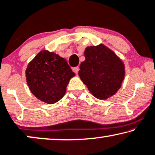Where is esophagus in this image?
Returning <instances> with one entry per match:
<instances>
[{"label":"esophagus","mask_w":155,"mask_h":155,"mask_svg":"<svg viewBox=\"0 0 155 155\" xmlns=\"http://www.w3.org/2000/svg\"><path fill=\"white\" fill-rule=\"evenodd\" d=\"M79 67H76L73 68V71H74V72H75L76 74H78V72H79Z\"/></svg>","instance_id":"34e87169"}]
</instances>
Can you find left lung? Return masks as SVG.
Returning <instances> with one entry per match:
<instances>
[{
	"instance_id": "8db88e82",
	"label": "left lung",
	"mask_w": 155,
	"mask_h": 155,
	"mask_svg": "<svg viewBox=\"0 0 155 155\" xmlns=\"http://www.w3.org/2000/svg\"><path fill=\"white\" fill-rule=\"evenodd\" d=\"M84 56L79 75L93 96L104 100L116 94L125 77L123 61L102 44L86 47Z\"/></svg>"
}]
</instances>
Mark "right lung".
Instances as JSON below:
<instances>
[{
	"label": "right lung",
	"mask_w": 155,
	"mask_h": 155,
	"mask_svg": "<svg viewBox=\"0 0 155 155\" xmlns=\"http://www.w3.org/2000/svg\"><path fill=\"white\" fill-rule=\"evenodd\" d=\"M25 74L30 91L48 104L64 96L69 80L75 76L65 59L47 50L40 51L28 64Z\"/></svg>",
	"instance_id": "right-lung-1"
}]
</instances>
